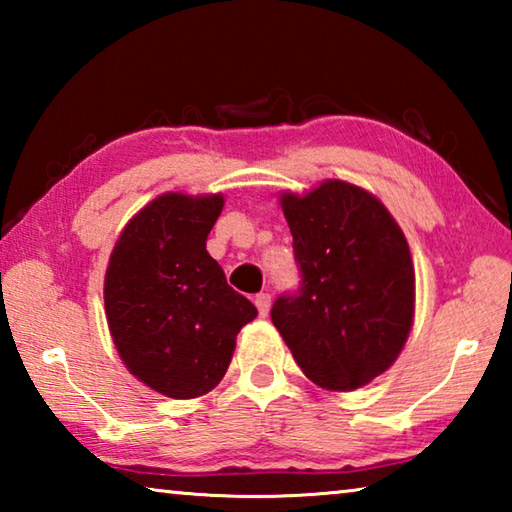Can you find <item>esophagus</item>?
Segmentation results:
<instances>
[{"mask_svg": "<svg viewBox=\"0 0 512 512\" xmlns=\"http://www.w3.org/2000/svg\"><path fill=\"white\" fill-rule=\"evenodd\" d=\"M255 307L259 311V316H266L268 309H271V293H257Z\"/></svg>", "mask_w": 512, "mask_h": 512, "instance_id": "obj_1", "label": "esophagus"}]
</instances>
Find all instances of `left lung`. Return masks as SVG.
Listing matches in <instances>:
<instances>
[{"instance_id":"left-lung-1","label":"left lung","mask_w":512,"mask_h":512,"mask_svg":"<svg viewBox=\"0 0 512 512\" xmlns=\"http://www.w3.org/2000/svg\"><path fill=\"white\" fill-rule=\"evenodd\" d=\"M300 289L282 293L271 320L302 372L327 391H354L393 366L409 339L415 271L384 203L357 185L325 180L282 194Z\"/></svg>"}]
</instances>
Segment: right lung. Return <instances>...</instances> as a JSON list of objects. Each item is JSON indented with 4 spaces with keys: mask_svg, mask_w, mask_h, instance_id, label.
<instances>
[{
    "mask_svg": "<svg viewBox=\"0 0 512 512\" xmlns=\"http://www.w3.org/2000/svg\"><path fill=\"white\" fill-rule=\"evenodd\" d=\"M221 210V194H162L126 223L108 262L103 302L119 357L173 400L210 393L257 316L205 250Z\"/></svg>",
    "mask_w": 512,
    "mask_h": 512,
    "instance_id": "obj_1",
    "label": "right lung"
}]
</instances>
